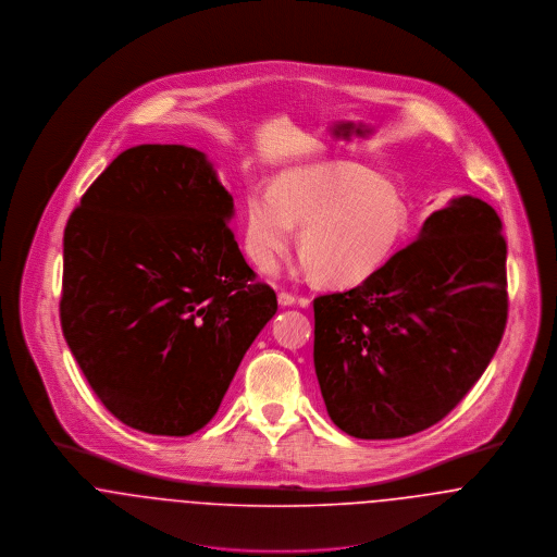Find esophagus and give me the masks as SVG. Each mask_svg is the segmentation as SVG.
Segmentation results:
<instances>
[{
  "instance_id": "1",
  "label": "esophagus",
  "mask_w": 557,
  "mask_h": 557,
  "mask_svg": "<svg viewBox=\"0 0 557 557\" xmlns=\"http://www.w3.org/2000/svg\"><path fill=\"white\" fill-rule=\"evenodd\" d=\"M277 304H280V308H293V306L297 304V297H293V295H288V293H280V295H277ZM299 304H301L304 308L308 306V301H304V299H301Z\"/></svg>"
}]
</instances>
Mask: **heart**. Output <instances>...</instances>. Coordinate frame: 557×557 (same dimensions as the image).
Wrapping results in <instances>:
<instances>
[{"label":"heart","instance_id":"1","mask_svg":"<svg viewBox=\"0 0 557 557\" xmlns=\"http://www.w3.org/2000/svg\"><path fill=\"white\" fill-rule=\"evenodd\" d=\"M299 226L301 267L324 286L348 288L373 277L404 246L410 211L395 187L348 162L284 171L271 189H251L244 207V249L273 271Z\"/></svg>","mask_w":557,"mask_h":557}]
</instances>
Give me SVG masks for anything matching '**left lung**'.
<instances>
[{"instance_id":"1","label":"left lung","mask_w":557,"mask_h":557,"mask_svg":"<svg viewBox=\"0 0 557 557\" xmlns=\"http://www.w3.org/2000/svg\"><path fill=\"white\" fill-rule=\"evenodd\" d=\"M506 311L502 222L485 200L455 196L368 282L313 301L331 421L361 440L432 428L487 370Z\"/></svg>"}]
</instances>
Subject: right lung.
<instances>
[{"mask_svg":"<svg viewBox=\"0 0 557 557\" xmlns=\"http://www.w3.org/2000/svg\"><path fill=\"white\" fill-rule=\"evenodd\" d=\"M233 218L207 153L138 145L67 220L63 337L98 399L132 430L205 428L277 311L275 293L253 282Z\"/></svg>","mask_w":557,"mask_h":557,"instance_id":"obj_1","label":"right lung"}]
</instances>
